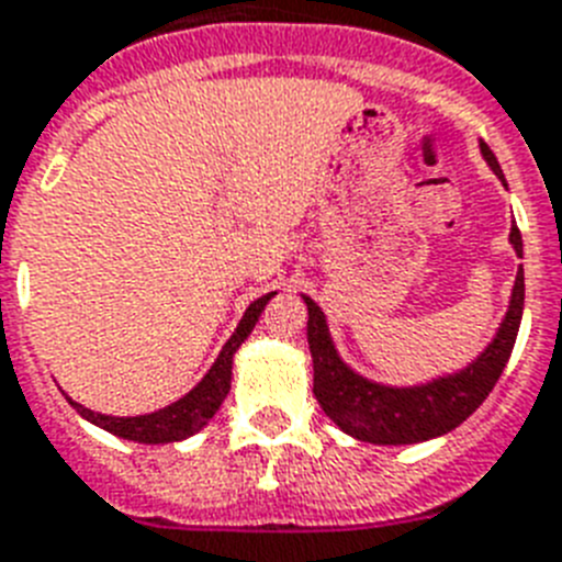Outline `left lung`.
Here are the masks:
<instances>
[{"mask_svg": "<svg viewBox=\"0 0 562 562\" xmlns=\"http://www.w3.org/2000/svg\"><path fill=\"white\" fill-rule=\"evenodd\" d=\"M480 154L488 162V168L497 173L499 182H506L492 148L480 143ZM508 243L514 245L517 257H522V237L517 225H512ZM303 300L308 305L314 397L323 405V412L342 431L362 442L412 446V442L449 434L451 428H457L465 417L477 412L483 400L492 394L494 383H497L503 369H506L508 357H512L517 331H520L526 282H522V268H517V280H514L506 317H503L497 334H494V339L477 360H471L457 374L437 376L431 383L408 385V389L380 385L348 369L346 362L339 360L337 348H334V339L328 334V323H325V314L319 311V305L311 296H303Z\"/></svg>", "mask_w": 562, "mask_h": 562, "instance_id": "left-lung-1", "label": "left lung"}]
</instances>
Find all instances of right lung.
<instances>
[{"label":"right lung","mask_w":562,"mask_h":562,"mask_svg":"<svg viewBox=\"0 0 562 562\" xmlns=\"http://www.w3.org/2000/svg\"><path fill=\"white\" fill-rule=\"evenodd\" d=\"M271 296L273 291L266 296H259V300H254V303L245 308L237 331L231 334V339L223 346V351H220L216 362L209 369V374L202 376L200 383L193 385L186 397L177 400V403L165 405V408H159V412L154 414H139V417H111V414L91 412V408H85V405L74 403V400H68V403L74 405L88 423L116 434L122 440L150 442V446H157V442L186 440V437L200 431L202 426H209V419L220 412L223 400L228 397L234 353H237V348L248 339V334L254 331V325H257L259 314L266 311Z\"/></svg>","instance_id":"right-lung-1"}]
</instances>
